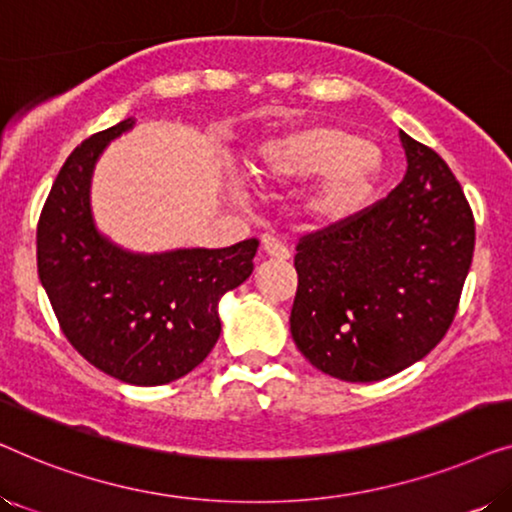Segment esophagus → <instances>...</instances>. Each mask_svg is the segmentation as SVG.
I'll return each instance as SVG.
<instances>
[{
    "mask_svg": "<svg viewBox=\"0 0 512 512\" xmlns=\"http://www.w3.org/2000/svg\"><path fill=\"white\" fill-rule=\"evenodd\" d=\"M261 242H263L265 254L277 258V261H289V258H291V249L286 247L282 240H277L275 235H263Z\"/></svg>",
    "mask_w": 512,
    "mask_h": 512,
    "instance_id": "1",
    "label": "esophagus"
}]
</instances>
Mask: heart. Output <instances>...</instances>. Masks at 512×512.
Wrapping results in <instances>:
<instances>
[{
    "mask_svg": "<svg viewBox=\"0 0 512 512\" xmlns=\"http://www.w3.org/2000/svg\"><path fill=\"white\" fill-rule=\"evenodd\" d=\"M249 170L258 179H293L319 174L303 195L307 216L321 223L340 221L356 212L373 193L380 156L338 125H305L272 137L256 151Z\"/></svg>",
    "mask_w": 512,
    "mask_h": 512,
    "instance_id": "heart-1",
    "label": "heart"
}]
</instances>
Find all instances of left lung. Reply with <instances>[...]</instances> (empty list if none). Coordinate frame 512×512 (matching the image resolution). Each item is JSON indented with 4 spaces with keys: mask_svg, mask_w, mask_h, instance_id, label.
<instances>
[{
    "mask_svg": "<svg viewBox=\"0 0 512 512\" xmlns=\"http://www.w3.org/2000/svg\"><path fill=\"white\" fill-rule=\"evenodd\" d=\"M408 172L387 198L296 247L291 335L321 373L377 382L424 359L452 326L475 219L436 151L401 132Z\"/></svg>",
    "mask_w": 512,
    "mask_h": 512,
    "instance_id": "left-lung-1",
    "label": "left lung"
}]
</instances>
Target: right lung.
I'll return each mask as SVG.
<instances>
[{
  "label": "right lung",
  "instance_id": "add662e5",
  "mask_svg": "<svg viewBox=\"0 0 512 512\" xmlns=\"http://www.w3.org/2000/svg\"><path fill=\"white\" fill-rule=\"evenodd\" d=\"M125 118L69 153L37 223V270L76 352L116 380L156 387L200 366L221 333V296L254 270L258 240L226 249L130 254L95 230L90 174Z\"/></svg>",
  "mask_w": 512,
  "mask_h": 512
}]
</instances>
